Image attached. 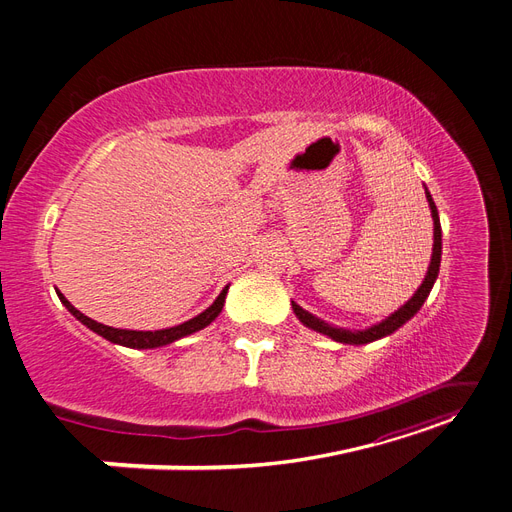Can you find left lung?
Instances as JSON below:
<instances>
[{
  "instance_id": "8db88e82",
  "label": "left lung",
  "mask_w": 512,
  "mask_h": 512,
  "mask_svg": "<svg viewBox=\"0 0 512 512\" xmlns=\"http://www.w3.org/2000/svg\"><path fill=\"white\" fill-rule=\"evenodd\" d=\"M425 194H427V203H429L431 218H433V252H431V262H429V269H427L425 280H423L421 286H418V290L414 292V297L406 305H401L395 314H391L389 318H384L382 322L374 324V327H369L365 331H348V329L331 327L329 322H324V320L316 318L314 314L305 312L301 305H297V303L292 301L294 314H297V318L305 324V327L314 329V331H318L322 335H329L331 339H335V342H339V344L361 346V344L376 342V339H380V337L391 335L393 331H397L401 327V324H406L418 312V309L423 307L425 299L429 297V292L433 288V282H436V277L440 273V258H442V226H440V218H438V209H436V203H433L431 194L427 190H425Z\"/></svg>"
}]
</instances>
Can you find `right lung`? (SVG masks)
<instances>
[{
	"mask_svg": "<svg viewBox=\"0 0 512 512\" xmlns=\"http://www.w3.org/2000/svg\"><path fill=\"white\" fill-rule=\"evenodd\" d=\"M226 292H228V286L220 292V297L215 299L203 314L194 316L192 320L183 322V324H177V327H170V329H160V331H128V329H113V327H106V324H100L96 320L87 318L85 314H81L79 309H76L64 294H61L57 290V297L59 301L66 305L68 312L76 318L81 320L87 329H91L94 333L102 335L104 339H108V342L113 344H119V346H126V348H160V346H166V344H173L177 342V339L185 337V335H192L200 329L209 327V324L220 316L222 307H224V299H226Z\"/></svg>",
	"mask_w": 512,
	"mask_h": 512,
	"instance_id": "add662e5",
	"label": "right lung"
}]
</instances>
